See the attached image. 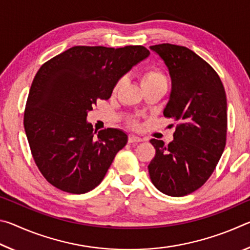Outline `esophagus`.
<instances>
[{"label":"esophagus","mask_w":250,"mask_h":250,"mask_svg":"<svg viewBox=\"0 0 250 250\" xmlns=\"http://www.w3.org/2000/svg\"><path fill=\"white\" fill-rule=\"evenodd\" d=\"M142 139L139 138V137H135V135L131 134L129 135V143H138V142H141Z\"/></svg>","instance_id":"esophagus-1"}]
</instances>
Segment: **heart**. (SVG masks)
Instances as JSON below:
<instances>
[{"label":"heart","mask_w":250,"mask_h":250,"mask_svg":"<svg viewBox=\"0 0 250 250\" xmlns=\"http://www.w3.org/2000/svg\"><path fill=\"white\" fill-rule=\"evenodd\" d=\"M162 83H167L166 76L163 75V73L160 69L154 68V67L146 69L142 75V84L145 88L155 86V84H159ZM124 83H125V78H120L118 80L115 86V92L119 90L120 88L124 86Z\"/></svg>","instance_id":"heart-1"}]
</instances>
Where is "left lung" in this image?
Instances as JSON below:
<instances>
[{
    "mask_svg": "<svg viewBox=\"0 0 250 250\" xmlns=\"http://www.w3.org/2000/svg\"><path fill=\"white\" fill-rule=\"evenodd\" d=\"M166 64L172 89L163 115L177 122L174 140L151 139L152 183L168 196H185L208 180L226 146L227 100L221 78L184 46H150Z\"/></svg>",
    "mask_w": 250,
    "mask_h": 250,
    "instance_id": "left-lung-1",
    "label": "left lung"
}]
</instances>
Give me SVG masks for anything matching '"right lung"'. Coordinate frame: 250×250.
Returning <instances> with one entry per match:
<instances>
[{"mask_svg": "<svg viewBox=\"0 0 250 250\" xmlns=\"http://www.w3.org/2000/svg\"><path fill=\"white\" fill-rule=\"evenodd\" d=\"M150 52L143 46H74L41 67L29 89L24 128L42 174L61 191H91L128 142L119 129L94 131L97 100L111 97L122 76Z\"/></svg>", "mask_w": 250, "mask_h": 250, "instance_id": "1", "label": "right lung"}]
</instances>
